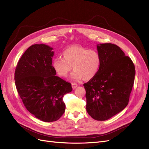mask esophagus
I'll return each instance as SVG.
<instances>
[{"label": "esophagus", "instance_id": "34e87169", "mask_svg": "<svg viewBox=\"0 0 149 149\" xmlns=\"http://www.w3.org/2000/svg\"><path fill=\"white\" fill-rule=\"evenodd\" d=\"M71 86H72V88L74 89H76L77 88L78 84H77L76 83H71Z\"/></svg>", "mask_w": 149, "mask_h": 149}]
</instances>
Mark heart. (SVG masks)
<instances>
[{"label":"heart","instance_id":"1","mask_svg":"<svg viewBox=\"0 0 149 149\" xmlns=\"http://www.w3.org/2000/svg\"><path fill=\"white\" fill-rule=\"evenodd\" d=\"M63 58H57L53 61V68L60 77L66 78L74 71L71 78L75 80L88 81L98 73L102 60L95 50L88 49L81 46H72L63 52Z\"/></svg>","mask_w":149,"mask_h":149}]
</instances>
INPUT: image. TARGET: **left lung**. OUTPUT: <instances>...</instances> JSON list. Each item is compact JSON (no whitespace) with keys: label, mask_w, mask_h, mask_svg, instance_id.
I'll use <instances>...</instances> for the list:
<instances>
[{"label":"left lung","mask_w":149,"mask_h":149,"mask_svg":"<svg viewBox=\"0 0 149 149\" xmlns=\"http://www.w3.org/2000/svg\"><path fill=\"white\" fill-rule=\"evenodd\" d=\"M102 63L98 73L83 84L86 110L95 120L105 121L127 105L135 78V66L118 45H97Z\"/></svg>","instance_id":"1"}]
</instances>
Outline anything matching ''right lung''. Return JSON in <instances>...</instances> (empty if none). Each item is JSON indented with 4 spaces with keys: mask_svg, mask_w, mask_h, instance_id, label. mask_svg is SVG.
Returning <instances> with one entry per match:
<instances>
[{
    "mask_svg": "<svg viewBox=\"0 0 149 149\" xmlns=\"http://www.w3.org/2000/svg\"><path fill=\"white\" fill-rule=\"evenodd\" d=\"M52 50L44 44L30 46L15 71V85L26 109L45 122L55 121L62 116L63 97L72 91L71 83L56 76Z\"/></svg>",
    "mask_w": 149,
    "mask_h": 149,
    "instance_id": "right-lung-1",
    "label": "right lung"
}]
</instances>
